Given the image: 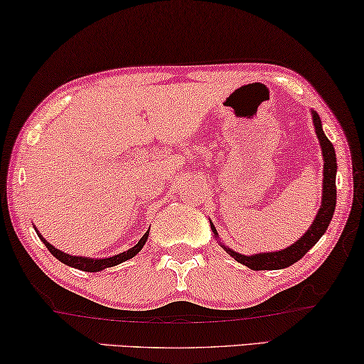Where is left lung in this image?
Returning <instances> with one entry per match:
<instances>
[{
	"label": "left lung",
	"instance_id": "obj_1",
	"mask_svg": "<svg viewBox=\"0 0 364 364\" xmlns=\"http://www.w3.org/2000/svg\"><path fill=\"white\" fill-rule=\"evenodd\" d=\"M314 116V127H316V134L318 137V142H321L322 147V155H323V196H322V205L318 209V214L314 220V224L309 227V230L304 234L299 240H297L294 245L284 248L281 252H271V253H259V255H252V257H245V255L235 253L230 248L224 247V250L230 255L232 258L237 259L238 263L245 264V267L252 268L255 271L262 269H281L287 268L291 264L306 255L311 248L318 242L327 227L332 220L333 213H335V204H337V184H335V176H337V156H335V149L327 135L323 134L322 130V122L321 117H318L317 112L312 111ZM210 229L217 237L215 227L210 224Z\"/></svg>",
	"mask_w": 364,
	"mask_h": 364
}]
</instances>
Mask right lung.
<instances>
[{
  "mask_svg": "<svg viewBox=\"0 0 364 364\" xmlns=\"http://www.w3.org/2000/svg\"><path fill=\"white\" fill-rule=\"evenodd\" d=\"M37 235L41 237V240L43 242V245L47 247V250L50 252L53 257H55L58 262H62L65 264H68V267L72 268H77L81 271H90V273H95V271H101L105 268H111V267H116V264L122 263V262H127L132 257H135L140 250H142V247L145 245V242H147L149 238V232H145V235L140 238L137 245H134L132 248H129V250L119 253V255H114V257L109 258H86V257H73V255H68V253H63L60 250H57L55 247H52L50 243H48L46 238H43L39 232H37Z\"/></svg>",
  "mask_w": 364,
  "mask_h": 364,
  "instance_id": "right-lung-1",
  "label": "right lung"
}]
</instances>
